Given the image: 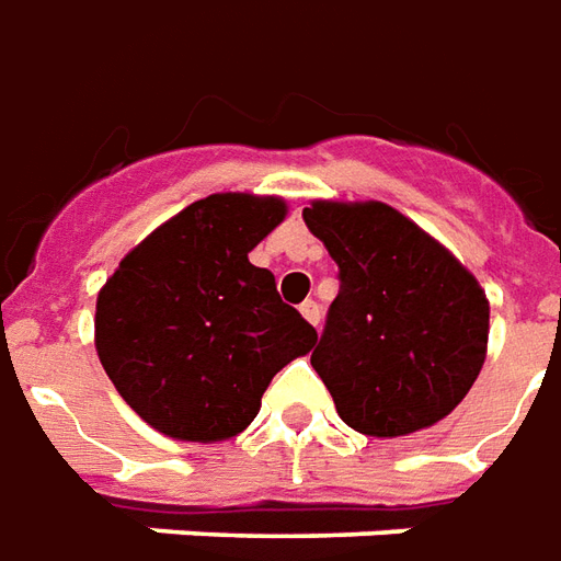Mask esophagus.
I'll return each instance as SVG.
<instances>
[{
	"instance_id": "obj_1",
	"label": "esophagus",
	"mask_w": 561,
	"mask_h": 561,
	"mask_svg": "<svg viewBox=\"0 0 561 561\" xmlns=\"http://www.w3.org/2000/svg\"><path fill=\"white\" fill-rule=\"evenodd\" d=\"M301 317H305L311 325H320V305H317L313 299H308L305 305H301Z\"/></svg>"
}]
</instances>
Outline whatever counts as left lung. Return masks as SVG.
<instances>
[{
  "label": "left lung",
  "mask_w": 561,
  "mask_h": 561,
  "mask_svg": "<svg viewBox=\"0 0 561 561\" xmlns=\"http://www.w3.org/2000/svg\"><path fill=\"white\" fill-rule=\"evenodd\" d=\"M301 217L337 262L341 287L311 353L337 416L371 438L435 426L486 359L478 277L383 202H311Z\"/></svg>",
  "instance_id": "1"
}]
</instances>
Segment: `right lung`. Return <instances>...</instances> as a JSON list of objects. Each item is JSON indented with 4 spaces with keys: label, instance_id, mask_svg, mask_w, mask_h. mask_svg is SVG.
Returning <instances> with one entry per match:
<instances>
[{
    "label": "right lung",
    "instance_id": "1",
    "mask_svg": "<svg viewBox=\"0 0 561 561\" xmlns=\"http://www.w3.org/2000/svg\"><path fill=\"white\" fill-rule=\"evenodd\" d=\"M287 202L214 193L129 250L96 299L99 363L135 414L174 440L236 438L272 377L317 344L248 253Z\"/></svg>",
    "mask_w": 561,
    "mask_h": 561
}]
</instances>
